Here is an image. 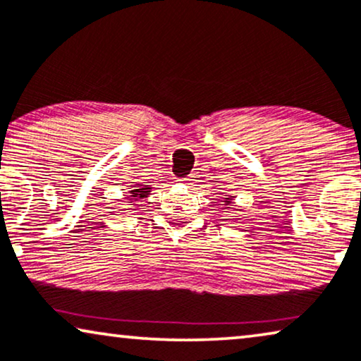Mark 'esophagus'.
I'll return each instance as SVG.
<instances>
[{
  "mask_svg": "<svg viewBox=\"0 0 361 361\" xmlns=\"http://www.w3.org/2000/svg\"><path fill=\"white\" fill-rule=\"evenodd\" d=\"M180 181L183 183V185H190V183H191V178H181Z\"/></svg>",
  "mask_w": 361,
  "mask_h": 361,
  "instance_id": "1",
  "label": "esophagus"
}]
</instances>
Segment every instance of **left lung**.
I'll list each match as a JSON object with an SVG mask.
<instances>
[{
  "label": "left lung",
  "mask_w": 361,
  "mask_h": 361,
  "mask_svg": "<svg viewBox=\"0 0 361 361\" xmlns=\"http://www.w3.org/2000/svg\"><path fill=\"white\" fill-rule=\"evenodd\" d=\"M226 200H229V197H226ZM226 204H231V201H226Z\"/></svg>",
  "instance_id": "8db88e82"
}]
</instances>
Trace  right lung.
Listing matches in <instances>:
<instances>
[{"label":"right lung","instance_id":"obj_1","mask_svg":"<svg viewBox=\"0 0 361 361\" xmlns=\"http://www.w3.org/2000/svg\"><path fill=\"white\" fill-rule=\"evenodd\" d=\"M150 192V188L147 186H142L137 188L134 186V190H130V196H128V200L132 202V201H137V200H144V197H147V195Z\"/></svg>","mask_w":361,"mask_h":361}]
</instances>
